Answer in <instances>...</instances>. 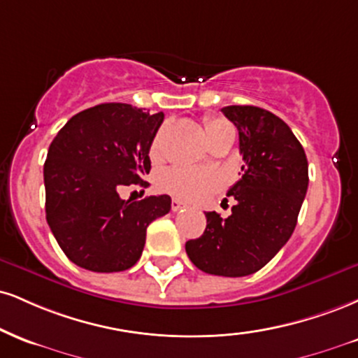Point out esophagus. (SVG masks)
Returning <instances> with one entry per match:
<instances>
[{
    "label": "esophagus",
    "mask_w": 358,
    "mask_h": 358,
    "mask_svg": "<svg viewBox=\"0 0 358 358\" xmlns=\"http://www.w3.org/2000/svg\"><path fill=\"white\" fill-rule=\"evenodd\" d=\"M182 208H185L183 201H180L178 198H173V200H171V210H173V212H178V210Z\"/></svg>",
    "instance_id": "1"
}]
</instances>
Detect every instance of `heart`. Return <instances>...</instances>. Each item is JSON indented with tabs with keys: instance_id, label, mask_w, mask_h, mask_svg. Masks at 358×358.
<instances>
[{
	"instance_id": "obj_1",
	"label": "heart",
	"mask_w": 358,
	"mask_h": 358,
	"mask_svg": "<svg viewBox=\"0 0 358 358\" xmlns=\"http://www.w3.org/2000/svg\"><path fill=\"white\" fill-rule=\"evenodd\" d=\"M205 131L208 135V140L222 135V133L234 131L231 127L223 118H217V116H208L205 118ZM162 152V133L155 136L152 148H150V155L152 158H158ZM158 188L163 192L170 193L176 198L188 201H198L205 200L217 192L222 187V180L215 171L208 170H193V168L185 166H173L168 170L162 171L158 176Z\"/></svg>"
}]
</instances>
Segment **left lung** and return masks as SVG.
I'll return each instance as SVG.
<instances>
[{
	"label": "left lung",
	"mask_w": 358,
	"mask_h": 358,
	"mask_svg": "<svg viewBox=\"0 0 358 358\" xmlns=\"http://www.w3.org/2000/svg\"><path fill=\"white\" fill-rule=\"evenodd\" d=\"M238 130L242 178L228 190L231 215L206 212L200 238L185 245L192 264L220 277L258 272L294 234L308 188L303 146L277 115L250 105L222 108ZM227 200V198H225Z\"/></svg>",
	"instance_id": "8db88e82"
}]
</instances>
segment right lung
I'll list each match as a JSON object with an SVG mask.
<instances>
[{
	"label": "right lung",
	"instance_id": "right-lung-1",
	"mask_svg": "<svg viewBox=\"0 0 358 358\" xmlns=\"http://www.w3.org/2000/svg\"><path fill=\"white\" fill-rule=\"evenodd\" d=\"M163 113L103 103L68 120L51 141L43 176L46 222L73 264L92 272L131 268L146 227L170 212L168 195L122 200V187H146L150 146Z\"/></svg>",
	"mask_w": 358,
	"mask_h": 358
}]
</instances>
